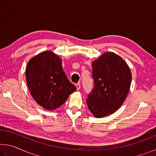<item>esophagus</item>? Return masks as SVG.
Here are the masks:
<instances>
[{"label":"esophagus","instance_id":"obj_1","mask_svg":"<svg viewBox=\"0 0 156 156\" xmlns=\"http://www.w3.org/2000/svg\"><path fill=\"white\" fill-rule=\"evenodd\" d=\"M76 88H77V90H79V89H80V84L79 83L76 84Z\"/></svg>","mask_w":156,"mask_h":156}]
</instances>
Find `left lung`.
<instances>
[{
  "mask_svg": "<svg viewBox=\"0 0 156 156\" xmlns=\"http://www.w3.org/2000/svg\"><path fill=\"white\" fill-rule=\"evenodd\" d=\"M94 87L87 96V104L96 118L114 113L123 104L130 89L131 72L122 58L105 52L92 62Z\"/></svg>",
  "mask_w": 156,
  "mask_h": 156,
  "instance_id": "8db88e82",
  "label": "left lung"
}]
</instances>
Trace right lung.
<instances>
[{
	"label": "right lung",
	"mask_w": 156,
	"mask_h": 156,
	"mask_svg": "<svg viewBox=\"0 0 156 156\" xmlns=\"http://www.w3.org/2000/svg\"><path fill=\"white\" fill-rule=\"evenodd\" d=\"M26 81L33 98L47 110H54L76 90L62 69V60L46 51L31 58L26 67Z\"/></svg>",
	"instance_id": "add662e5"
}]
</instances>
